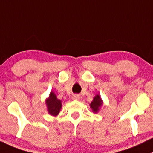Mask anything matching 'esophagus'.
Returning a JSON list of instances; mask_svg holds the SVG:
<instances>
[{
    "mask_svg": "<svg viewBox=\"0 0 153 153\" xmlns=\"http://www.w3.org/2000/svg\"><path fill=\"white\" fill-rule=\"evenodd\" d=\"M79 96H78V94H75L72 96V99H74V100H78L79 99Z\"/></svg>",
    "mask_w": 153,
    "mask_h": 153,
    "instance_id": "34e87169",
    "label": "esophagus"
}]
</instances>
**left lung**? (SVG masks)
<instances>
[{
  "label": "left lung",
  "instance_id": "left-lung-1",
  "mask_svg": "<svg viewBox=\"0 0 153 153\" xmlns=\"http://www.w3.org/2000/svg\"><path fill=\"white\" fill-rule=\"evenodd\" d=\"M102 105V99H101L100 96H99V95H96L94 97V99H93V101L91 102V104H90V107H91V108L93 109V112L96 113L98 112L99 108H100Z\"/></svg>",
  "mask_w": 153,
  "mask_h": 153
}]
</instances>
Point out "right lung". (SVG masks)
I'll use <instances>...</instances> for the list:
<instances>
[{
  "mask_svg": "<svg viewBox=\"0 0 153 153\" xmlns=\"http://www.w3.org/2000/svg\"><path fill=\"white\" fill-rule=\"evenodd\" d=\"M46 105L48 107V112L53 116H56L60 112L62 104L61 101L58 99L53 92L50 93L49 98L46 100Z\"/></svg>",
  "mask_w": 153,
  "mask_h": 153,
  "instance_id": "1",
  "label": "right lung"
}]
</instances>
